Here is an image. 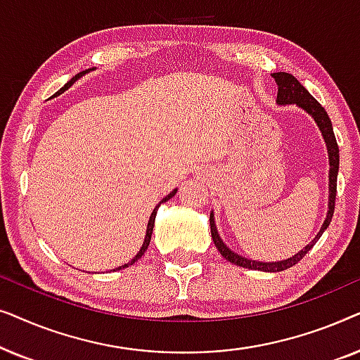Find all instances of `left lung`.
Wrapping results in <instances>:
<instances>
[{
  "label": "left lung",
  "instance_id": "8db88e82",
  "mask_svg": "<svg viewBox=\"0 0 360 360\" xmlns=\"http://www.w3.org/2000/svg\"><path fill=\"white\" fill-rule=\"evenodd\" d=\"M272 77L275 78V82H277V85H278V93H277L278 105H298L300 108H303L304 111L309 112V115L314 117V121L318 122L319 129H321V132H323V137H324V141H326V146H328L329 167H331V169H329V211H328L326 219H324V223H323V228L319 229L316 238H314L303 250H300V252L295 254L293 257L282 260V262H257V260L245 259V257H243V255L233 252V250H231L228 245L223 243V239L219 238L218 229H216V224H214L213 213H211L210 214L211 238H213V243L216 245V249L221 252V255H223L226 260H229L231 264L239 265V267L262 270V272H282V270L293 267V265L298 264L300 260H302L304 255L308 254V250L318 243V239L321 238L324 229L328 228L329 223H331V219H333L334 205H336L338 170H339V147H338L336 137H334L333 124H331V120H329L328 112L324 111V108L319 105V103L314 100L311 95H309L307 88H304L293 75H290V73H285V72H277V73H272Z\"/></svg>",
  "mask_w": 360,
  "mask_h": 360
}]
</instances>
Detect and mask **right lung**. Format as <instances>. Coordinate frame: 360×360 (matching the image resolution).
<instances>
[{"mask_svg":"<svg viewBox=\"0 0 360 360\" xmlns=\"http://www.w3.org/2000/svg\"><path fill=\"white\" fill-rule=\"evenodd\" d=\"M90 70H91V68H90ZM86 72H88V70H83V72H80V73H77V75H75V77H73L70 82H68V83H65V85H63V86L60 88V90H58V91H57V93H58V95H60V93H63V91H65V90H67V88H70V86L73 85V83H75V82L78 80V78H80L82 75H85V73H86ZM57 93H56V95H57ZM175 193H176V190H174V191H172V193H169V195H167V196H165V198L160 201V203H165V201H167V200H170V198H172V196H174ZM157 208H159V205H157V206H155V208H154V211H152V214H150V219H149V224H147V233H146V239H144V244H142V248H141V250H139V252H137V255H136V257H134V259H132L129 264H124V265H122V267H120V269H126V267H129V265H132V264H134V262H137V260H139V259L142 257V255H144V252H146V250H147V248H149V244H150V238H152V231H154V223H155V214H157ZM120 269H116V270H120Z\"/></svg>","mask_w":360,"mask_h":360,"instance_id":"1","label":"right lung"}]
</instances>
